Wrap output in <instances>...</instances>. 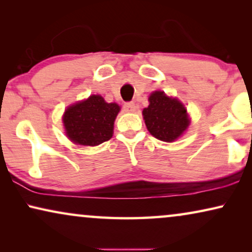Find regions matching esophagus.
Returning <instances> with one entry per match:
<instances>
[{"instance_id":"1","label":"esophagus","mask_w":252,"mask_h":252,"mask_svg":"<svg viewBox=\"0 0 252 252\" xmlns=\"http://www.w3.org/2000/svg\"><path fill=\"white\" fill-rule=\"evenodd\" d=\"M124 108H125L126 111L134 112L136 110V105H135V103H134V102H127V103H125V104H124Z\"/></svg>"}]
</instances>
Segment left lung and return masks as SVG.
<instances>
[{"instance_id":"left-lung-1","label":"left lung","mask_w":252,"mask_h":252,"mask_svg":"<svg viewBox=\"0 0 252 252\" xmlns=\"http://www.w3.org/2000/svg\"><path fill=\"white\" fill-rule=\"evenodd\" d=\"M150 104L143 109L148 130L156 139L172 142L187 129V110L178 99L170 98L164 92H155L149 97Z\"/></svg>"}]
</instances>
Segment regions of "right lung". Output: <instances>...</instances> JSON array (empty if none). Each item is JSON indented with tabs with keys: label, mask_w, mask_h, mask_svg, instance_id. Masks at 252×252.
<instances>
[{
	"label": "right lung",
	"mask_w": 252,
	"mask_h": 252,
	"mask_svg": "<svg viewBox=\"0 0 252 252\" xmlns=\"http://www.w3.org/2000/svg\"><path fill=\"white\" fill-rule=\"evenodd\" d=\"M119 105L106 103L99 95H92L86 101L75 103L64 113L66 135L81 146H98L109 141Z\"/></svg>",
	"instance_id": "add662e5"
}]
</instances>
